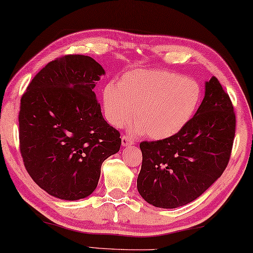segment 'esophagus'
Wrapping results in <instances>:
<instances>
[{
	"mask_svg": "<svg viewBox=\"0 0 253 253\" xmlns=\"http://www.w3.org/2000/svg\"><path fill=\"white\" fill-rule=\"evenodd\" d=\"M133 143H134L133 140H132L130 137H127V135H123L122 137V146L123 147L133 145Z\"/></svg>",
	"mask_w": 253,
	"mask_h": 253,
	"instance_id": "obj_1",
	"label": "esophagus"
}]
</instances>
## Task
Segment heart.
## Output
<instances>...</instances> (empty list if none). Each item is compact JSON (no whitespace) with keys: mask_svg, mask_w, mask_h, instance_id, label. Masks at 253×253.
Here are the masks:
<instances>
[{"mask_svg":"<svg viewBox=\"0 0 253 253\" xmlns=\"http://www.w3.org/2000/svg\"><path fill=\"white\" fill-rule=\"evenodd\" d=\"M200 83L167 70H134L124 75L118 86L103 90L105 118L120 127L138 120L132 131L151 139L172 138L192 121L203 102Z\"/></svg>","mask_w":253,"mask_h":253,"instance_id":"1","label":"heart"}]
</instances>
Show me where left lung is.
I'll list each match as a JSON object with an SVG mask.
<instances>
[{"label":"left lung","mask_w":253,"mask_h":253,"mask_svg":"<svg viewBox=\"0 0 253 253\" xmlns=\"http://www.w3.org/2000/svg\"><path fill=\"white\" fill-rule=\"evenodd\" d=\"M235 123L230 96L211 77L196 115L180 133L140 143V196L158 208H177L196 200L226 169Z\"/></svg>","instance_id":"8db88e82"}]
</instances>
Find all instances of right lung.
<instances>
[{
    "mask_svg": "<svg viewBox=\"0 0 253 253\" xmlns=\"http://www.w3.org/2000/svg\"><path fill=\"white\" fill-rule=\"evenodd\" d=\"M105 70L86 55L42 68L21 97L19 141L38 186L63 200L95 191L103 162L120 150V132L105 121L94 88Z\"/></svg>",
    "mask_w": 253,
    "mask_h": 253,
    "instance_id": "right-lung-1",
    "label": "right lung"
}]
</instances>
